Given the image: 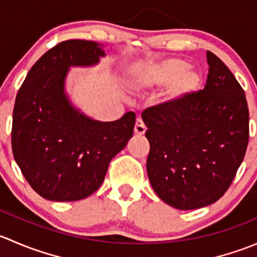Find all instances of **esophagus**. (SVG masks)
<instances>
[{
    "label": "esophagus",
    "instance_id": "esophagus-1",
    "mask_svg": "<svg viewBox=\"0 0 257 257\" xmlns=\"http://www.w3.org/2000/svg\"><path fill=\"white\" fill-rule=\"evenodd\" d=\"M145 131H147V128H145V124L143 123V120H142V119H137L136 125H134V133H136L137 136H143Z\"/></svg>",
    "mask_w": 257,
    "mask_h": 257
}]
</instances>
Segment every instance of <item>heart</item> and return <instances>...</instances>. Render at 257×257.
<instances>
[{
    "instance_id": "heart-1",
    "label": "heart",
    "mask_w": 257,
    "mask_h": 257,
    "mask_svg": "<svg viewBox=\"0 0 257 257\" xmlns=\"http://www.w3.org/2000/svg\"><path fill=\"white\" fill-rule=\"evenodd\" d=\"M189 64L183 59H169L160 64L149 67L139 77V84L143 88H153L173 83L170 95L188 94L195 92L201 84V74L195 69H188Z\"/></svg>"
}]
</instances>
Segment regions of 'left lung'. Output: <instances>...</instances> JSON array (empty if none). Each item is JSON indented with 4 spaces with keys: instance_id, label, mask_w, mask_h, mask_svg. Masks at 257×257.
Returning <instances> with one entry per match:
<instances>
[{
    "instance_id": "8db88e82",
    "label": "left lung",
    "mask_w": 257,
    "mask_h": 257,
    "mask_svg": "<svg viewBox=\"0 0 257 257\" xmlns=\"http://www.w3.org/2000/svg\"><path fill=\"white\" fill-rule=\"evenodd\" d=\"M204 89L142 113L150 144L153 189L173 208L193 210L219 200L231 185L248 143L245 92L224 62L206 52Z\"/></svg>"
}]
</instances>
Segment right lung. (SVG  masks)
Segmentation results:
<instances>
[{
	"label": "right lung",
	"instance_id": "1",
	"mask_svg": "<svg viewBox=\"0 0 257 257\" xmlns=\"http://www.w3.org/2000/svg\"><path fill=\"white\" fill-rule=\"evenodd\" d=\"M102 56L104 51L92 41H63L33 64L18 89L12 153L28 184L47 200L77 201L92 195L110 160L133 137V112L114 121L93 120L64 95L68 67L90 66Z\"/></svg>",
	"mask_w": 257,
	"mask_h": 257
}]
</instances>
